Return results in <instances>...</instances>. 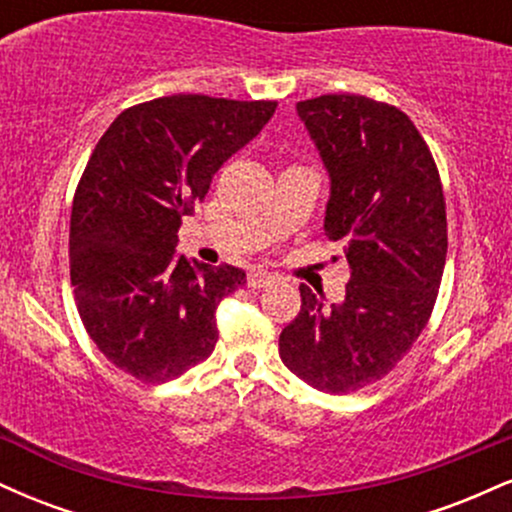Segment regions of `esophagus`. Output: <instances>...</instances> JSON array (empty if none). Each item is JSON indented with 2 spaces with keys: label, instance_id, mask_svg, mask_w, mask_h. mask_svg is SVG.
Returning <instances> with one entry per match:
<instances>
[{
  "label": "esophagus",
  "instance_id": "1",
  "mask_svg": "<svg viewBox=\"0 0 512 512\" xmlns=\"http://www.w3.org/2000/svg\"><path fill=\"white\" fill-rule=\"evenodd\" d=\"M276 279H279L276 274L267 272V269L255 267V269H250V274H248V286L250 289H264V286H272Z\"/></svg>",
  "mask_w": 512,
  "mask_h": 512
}]
</instances>
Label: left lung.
Masks as SVG:
<instances>
[{"instance_id": "1", "label": "left lung", "mask_w": 512, "mask_h": 512, "mask_svg": "<svg viewBox=\"0 0 512 512\" xmlns=\"http://www.w3.org/2000/svg\"><path fill=\"white\" fill-rule=\"evenodd\" d=\"M332 178L325 233L342 240L351 279L327 305L301 284V313L279 337L303 383L349 395L409 354L436 305L448 219L431 149L402 110L356 93L296 105Z\"/></svg>"}]
</instances>
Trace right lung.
I'll return each mask as SVG.
<instances>
[{"instance_id":"obj_1","label":"right lung","mask_w":512,"mask_h":512,"mask_svg":"<svg viewBox=\"0 0 512 512\" xmlns=\"http://www.w3.org/2000/svg\"><path fill=\"white\" fill-rule=\"evenodd\" d=\"M274 110L276 101L163 96L122 110L93 149L74 192L69 272L88 337L122 373L166 383L214 351L216 305L245 272L178 257V228Z\"/></svg>"}]
</instances>
